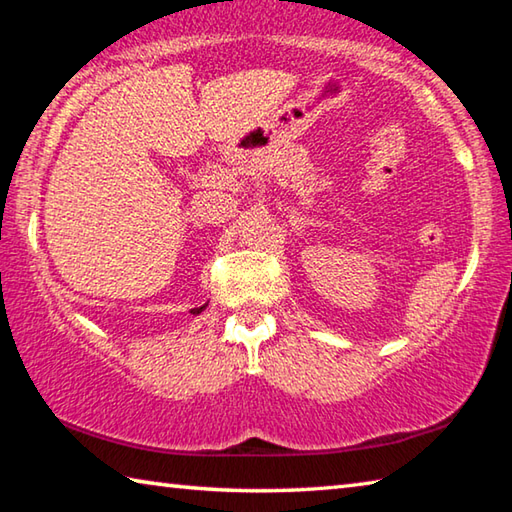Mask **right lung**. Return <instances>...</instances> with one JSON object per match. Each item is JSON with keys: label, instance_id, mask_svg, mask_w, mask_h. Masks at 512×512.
I'll return each mask as SVG.
<instances>
[{"label": "right lung", "instance_id": "add662e5", "mask_svg": "<svg viewBox=\"0 0 512 512\" xmlns=\"http://www.w3.org/2000/svg\"><path fill=\"white\" fill-rule=\"evenodd\" d=\"M203 307H205V305H203ZM203 307H196V309H192V311H194V314H201Z\"/></svg>", "mask_w": 512, "mask_h": 512}]
</instances>
